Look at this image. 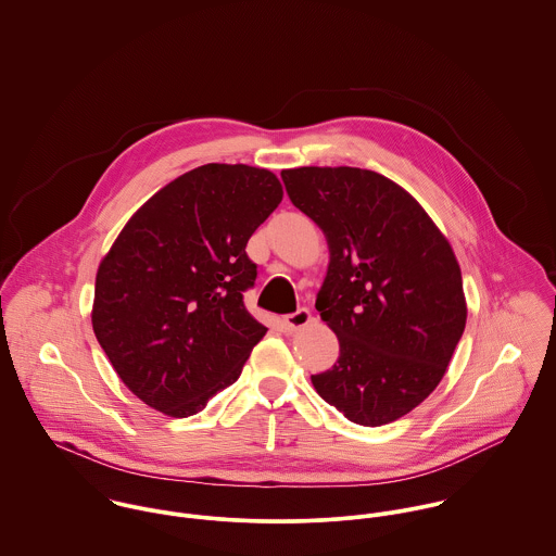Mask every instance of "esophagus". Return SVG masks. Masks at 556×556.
Wrapping results in <instances>:
<instances>
[{"label": "esophagus", "mask_w": 556, "mask_h": 556, "mask_svg": "<svg viewBox=\"0 0 556 556\" xmlns=\"http://www.w3.org/2000/svg\"><path fill=\"white\" fill-rule=\"evenodd\" d=\"M308 321H311V311L308 308H299L296 313H292V315H288L286 317V326L294 332V330H301L303 326H307Z\"/></svg>", "instance_id": "1"}]
</instances>
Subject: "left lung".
Instances as JSON below:
<instances>
[{
	"mask_svg": "<svg viewBox=\"0 0 556 556\" xmlns=\"http://www.w3.org/2000/svg\"><path fill=\"white\" fill-rule=\"evenodd\" d=\"M281 179L330 253L315 308L339 358L313 388L356 425H390L439 386L463 337L458 260L420 202L379 173L303 166Z\"/></svg>",
	"mask_w": 556,
	"mask_h": 556,
	"instance_id": "8db88e82",
	"label": "left lung"
}]
</instances>
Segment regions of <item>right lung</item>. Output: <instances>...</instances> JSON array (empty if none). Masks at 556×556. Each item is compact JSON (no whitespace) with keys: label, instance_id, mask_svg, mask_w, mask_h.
Segmentation results:
<instances>
[{"label":"right lung","instance_id":"right-lung-1","mask_svg":"<svg viewBox=\"0 0 556 556\" xmlns=\"http://www.w3.org/2000/svg\"><path fill=\"white\" fill-rule=\"evenodd\" d=\"M283 187L248 164H204L153 193L96 275L91 324L113 369L149 407L187 418L235 383L266 326L249 315V237Z\"/></svg>","mask_w":556,"mask_h":556}]
</instances>
